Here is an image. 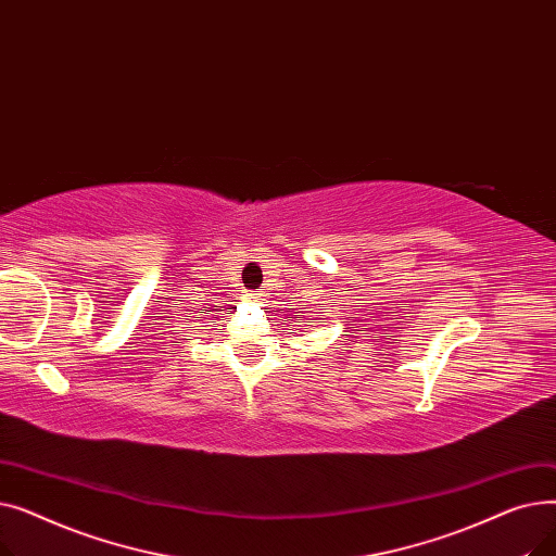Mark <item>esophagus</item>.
I'll list each match as a JSON object with an SVG mask.
<instances>
[{
	"mask_svg": "<svg viewBox=\"0 0 556 556\" xmlns=\"http://www.w3.org/2000/svg\"><path fill=\"white\" fill-rule=\"evenodd\" d=\"M248 300H256V293H250V295H248Z\"/></svg>",
	"mask_w": 556,
	"mask_h": 556,
	"instance_id": "esophagus-1",
	"label": "esophagus"
}]
</instances>
